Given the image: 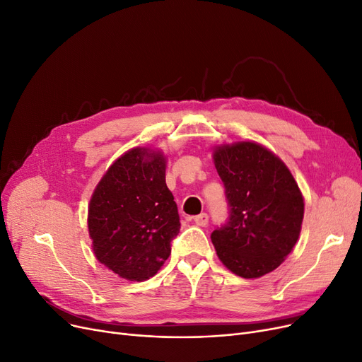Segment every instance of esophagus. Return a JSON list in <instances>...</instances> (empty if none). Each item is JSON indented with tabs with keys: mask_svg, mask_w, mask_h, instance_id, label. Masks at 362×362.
Wrapping results in <instances>:
<instances>
[{
	"mask_svg": "<svg viewBox=\"0 0 362 362\" xmlns=\"http://www.w3.org/2000/svg\"><path fill=\"white\" fill-rule=\"evenodd\" d=\"M194 220H195V223L198 226H207L209 225V216H207V213H201V214L195 216Z\"/></svg>",
	"mask_w": 362,
	"mask_h": 362,
	"instance_id": "1",
	"label": "esophagus"
}]
</instances>
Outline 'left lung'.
I'll list each match as a JSON object with an SVG mask.
<instances>
[{"instance_id":"1","label":"left lung","mask_w":362,"mask_h":362,"mask_svg":"<svg viewBox=\"0 0 362 362\" xmlns=\"http://www.w3.org/2000/svg\"><path fill=\"white\" fill-rule=\"evenodd\" d=\"M213 160L229 206L228 222L211 233L220 262L243 278L272 272L302 229L305 202L293 175L255 142L217 146Z\"/></svg>"}]
</instances>
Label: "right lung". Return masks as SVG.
<instances>
[{"instance_id":"1","label":"right lung","mask_w":362,"mask_h":362,"mask_svg":"<svg viewBox=\"0 0 362 362\" xmlns=\"http://www.w3.org/2000/svg\"><path fill=\"white\" fill-rule=\"evenodd\" d=\"M87 222L94 256L107 269L137 282L153 276L180 230L165 156L148 148L121 155L94 189Z\"/></svg>"}]
</instances>
